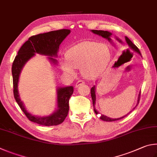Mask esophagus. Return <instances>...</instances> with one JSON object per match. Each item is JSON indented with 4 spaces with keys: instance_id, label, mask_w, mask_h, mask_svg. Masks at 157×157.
Wrapping results in <instances>:
<instances>
[{
    "instance_id": "obj_1",
    "label": "esophagus",
    "mask_w": 157,
    "mask_h": 157,
    "mask_svg": "<svg viewBox=\"0 0 157 157\" xmlns=\"http://www.w3.org/2000/svg\"><path fill=\"white\" fill-rule=\"evenodd\" d=\"M84 84V82H83L82 80H78V82H76V84H75V87L78 88L79 86H80L82 84Z\"/></svg>"
}]
</instances>
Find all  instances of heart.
<instances>
[{
    "mask_svg": "<svg viewBox=\"0 0 157 157\" xmlns=\"http://www.w3.org/2000/svg\"><path fill=\"white\" fill-rule=\"evenodd\" d=\"M110 56L107 44L85 41L67 51V61L62 62L61 67L64 72L70 75L75 74V69H80L82 75L92 79L104 72L109 63Z\"/></svg>",
    "mask_w": 157,
    "mask_h": 157,
    "instance_id": "1",
    "label": "heart"
}]
</instances>
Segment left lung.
<instances>
[{"label": "left lung", "instance_id": "8db88e82", "mask_svg": "<svg viewBox=\"0 0 157 157\" xmlns=\"http://www.w3.org/2000/svg\"><path fill=\"white\" fill-rule=\"evenodd\" d=\"M91 31H92V32L94 33L95 34H97V35H99V36H101V37H103V38H104L107 39L109 41V42H112V40H111V38H110V36L112 35V33H111L110 32H109V31H102V30H91ZM116 39L117 40H118L119 42H121V43H122V41L121 40H119V39L117 38ZM125 39H126V41L127 44H128V47H129L130 49H132L133 51H136V53H138L139 54H140V55L141 56L140 51H139V49H138L137 47H136L135 44H134L132 43V42L128 38V37H126V36L125 37ZM140 93H141V92L139 93V94L137 104H136V106H137V104H139V99H140V95H141ZM90 94H91V98H92V99H93V106L95 107V101H96L95 86H94L93 87L91 88V89H90ZM136 106H135V107H136ZM135 107L134 108V109H135ZM94 111H95V113L97 114V115H98V114L99 113L98 112V111H97V110L95 109V108H94ZM129 113H128V114H129ZM126 115H125V116H124V117H120V118L112 119V118L108 117L105 116V115H101V117H100V119H101V120L106 121H114L119 120V119H123V118L125 117H126Z\"/></svg>", "mask_w": 157, "mask_h": 157}]
</instances>
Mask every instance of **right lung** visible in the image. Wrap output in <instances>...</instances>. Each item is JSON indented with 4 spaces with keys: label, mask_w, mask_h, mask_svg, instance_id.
<instances>
[{
    "label": "right lung",
    "mask_w": 157,
    "mask_h": 157,
    "mask_svg": "<svg viewBox=\"0 0 157 157\" xmlns=\"http://www.w3.org/2000/svg\"><path fill=\"white\" fill-rule=\"evenodd\" d=\"M70 32L69 29H59L30 37L19 49L18 55L13 62L11 73L13 77L14 98L28 119L34 123L45 126H57L62 124L69 113V101L73 93V87L71 86L57 88V110L49 116H35L28 112L23 102L20 99L18 90L20 73L25 63L32 57L35 56L36 53L51 56L48 57L49 60L55 64L58 63L56 59L52 57L58 56L57 53L59 44Z\"/></svg>",
    "instance_id": "add662e5"
}]
</instances>
